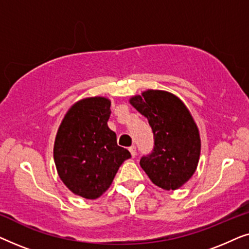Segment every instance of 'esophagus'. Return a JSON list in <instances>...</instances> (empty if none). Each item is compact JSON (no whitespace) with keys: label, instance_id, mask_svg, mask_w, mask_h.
Wrapping results in <instances>:
<instances>
[{"label":"esophagus","instance_id":"34e87169","mask_svg":"<svg viewBox=\"0 0 249 249\" xmlns=\"http://www.w3.org/2000/svg\"><path fill=\"white\" fill-rule=\"evenodd\" d=\"M129 151H130L132 158H135V156H136V146L135 145L130 146V147H129Z\"/></svg>","mask_w":249,"mask_h":249}]
</instances>
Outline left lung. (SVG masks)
<instances>
[{"label": "left lung", "instance_id": "1", "mask_svg": "<svg viewBox=\"0 0 249 249\" xmlns=\"http://www.w3.org/2000/svg\"><path fill=\"white\" fill-rule=\"evenodd\" d=\"M130 104L147 118L154 136L153 151L141 159V166L156 186L178 189L192 178L200 154L198 129L188 108L175 95L153 89L130 98Z\"/></svg>", "mask_w": 249, "mask_h": 249}]
</instances>
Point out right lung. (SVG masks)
<instances>
[{
  "label": "right lung",
  "mask_w": 249,
  "mask_h": 249,
  "mask_svg": "<svg viewBox=\"0 0 249 249\" xmlns=\"http://www.w3.org/2000/svg\"><path fill=\"white\" fill-rule=\"evenodd\" d=\"M111 102L89 97L67 112L54 142V162L64 185L76 195L98 198L113 181L130 152L117 144L107 127Z\"/></svg>",
  "instance_id": "add662e5"
}]
</instances>
